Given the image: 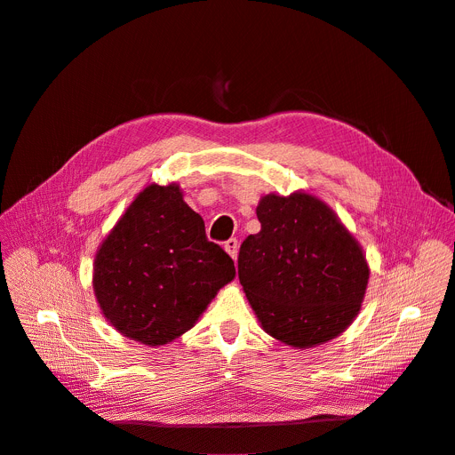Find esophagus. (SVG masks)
<instances>
[{"mask_svg":"<svg viewBox=\"0 0 455 455\" xmlns=\"http://www.w3.org/2000/svg\"><path fill=\"white\" fill-rule=\"evenodd\" d=\"M237 249H240V243H237L235 237H230L228 242H225V251L230 254L232 259L237 258Z\"/></svg>","mask_w":455,"mask_h":455,"instance_id":"obj_1","label":"esophagus"}]
</instances>
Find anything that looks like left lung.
<instances>
[{
	"mask_svg": "<svg viewBox=\"0 0 455 455\" xmlns=\"http://www.w3.org/2000/svg\"><path fill=\"white\" fill-rule=\"evenodd\" d=\"M261 230L240 247L237 276L258 321L275 339L309 348L354 321L369 282L362 247L323 201L266 196Z\"/></svg>",
	"mask_w": 455,
	"mask_h": 455,
	"instance_id": "obj_1",
	"label": "left lung"
}]
</instances>
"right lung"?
<instances>
[{"label": "right lung", "mask_w": 455, "mask_h": 455, "mask_svg": "<svg viewBox=\"0 0 455 455\" xmlns=\"http://www.w3.org/2000/svg\"><path fill=\"white\" fill-rule=\"evenodd\" d=\"M234 276L232 258L208 242L179 186L151 184L95 254L93 291L119 333L158 347L194 326Z\"/></svg>", "instance_id": "obj_1"}]
</instances>
